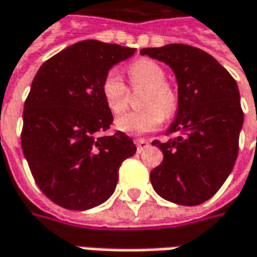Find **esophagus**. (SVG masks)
<instances>
[{
	"label": "esophagus",
	"mask_w": 257,
	"mask_h": 257,
	"mask_svg": "<svg viewBox=\"0 0 257 257\" xmlns=\"http://www.w3.org/2000/svg\"><path fill=\"white\" fill-rule=\"evenodd\" d=\"M135 145H137V150H138V152H142L145 148H148L150 142H148L147 140H135Z\"/></svg>",
	"instance_id": "34e87169"
}]
</instances>
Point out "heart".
<instances>
[{"instance_id": "heart-1", "label": "heart", "mask_w": 257, "mask_h": 257, "mask_svg": "<svg viewBox=\"0 0 257 257\" xmlns=\"http://www.w3.org/2000/svg\"><path fill=\"white\" fill-rule=\"evenodd\" d=\"M129 76L134 87L148 92L144 96L141 112H128L115 122L117 131L128 135H144L158 129L164 122V115H173L177 99L173 90L165 84L167 76L160 64L152 60H138L129 66ZM102 96L112 113H122L128 106V90L116 69L106 73L102 82Z\"/></svg>"}]
</instances>
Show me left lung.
Instances as JSON below:
<instances>
[{
    "mask_svg": "<svg viewBox=\"0 0 257 257\" xmlns=\"http://www.w3.org/2000/svg\"><path fill=\"white\" fill-rule=\"evenodd\" d=\"M165 63L178 84V107L167 129V142L154 141L164 154L151 171V184L162 198L198 206L227 180L239 152L243 112L236 80L206 51L187 44L142 49Z\"/></svg>",
    "mask_w": 257,
    "mask_h": 257,
    "instance_id": "left-lung-1",
    "label": "left lung"
}]
</instances>
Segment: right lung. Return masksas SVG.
<instances>
[{
	"label": "right lung",
	"instance_id": "right-lung-1",
	"mask_svg": "<svg viewBox=\"0 0 257 257\" xmlns=\"http://www.w3.org/2000/svg\"><path fill=\"white\" fill-rule=\"evenodd\" d=\"M135 51L83 40L43 63L31 83L21 147L40 190L60 207L82 211L105 203L122 161L137 152L123 132L100 135L113 122L103 77Z\"/></svg>",
	"mask_w": 257,
	"mask_h": 257
}]
</instances>
